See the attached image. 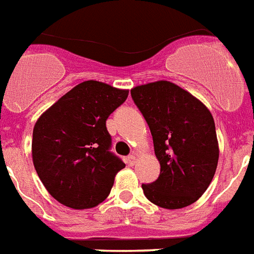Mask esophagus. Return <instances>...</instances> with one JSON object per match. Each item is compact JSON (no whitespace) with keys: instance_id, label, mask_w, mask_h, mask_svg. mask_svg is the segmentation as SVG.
Here are the masks:
<instances>
[{"instance_id":"esophagus-1","label":"esophagus","mask_w":254,"mask_h":254,"mask_svg":"<svg viewBox=\"0 0 254 254\" xmlns=\"http://www.w3.org/2000/svg\"><path fill=\"white\" fill-rule=\"evenodd\" d=\"M127 163H128L129 166H134L135 163H136V156L132 154V155L127 156Z\"/></svg>"}]
</instances>
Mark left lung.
<instances>
[{
    "label": "left lung",
    "mask_w": 254,
    "mask_h": 254,
    "mask_svg": "<svg viewBox=\"0 0 254 254\" xmlns=\"http://www.w3.org/2000/svg\"><path fill=\"white\" fill-rule=\"evenodd\" d=\"M131 96L150 127L161 165L155 182L142 185L144 195L170 210L191 205L209 188L220 156L210 111L166 80L134 87Z\"/></svg>",
    "instance_id": "obj_1"
}]
</instances>
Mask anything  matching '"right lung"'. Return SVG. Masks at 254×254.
<instances>
[{"instance_id":"add662e5","label":"right lung","mask_w":254,"mask_h":254,"mask_svg":"<svg viewBox=\"0 0 254 254\" xmlns=\"http://www.w3.org/2000/svg\"><path fill=\"white\" fill-rule=\"evenodd\" d=\"M127 96L128 89L83 81L36 122L34 169L48 192L64 206L77 210L98 206L108 197L118 171L125 169L110 151L106 120Z\"/></svg>"}]
</instances>
